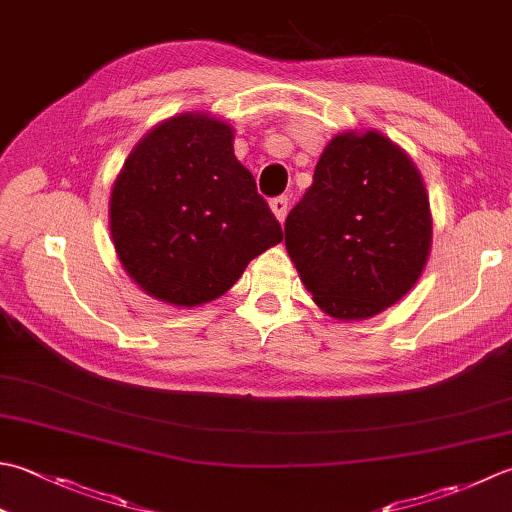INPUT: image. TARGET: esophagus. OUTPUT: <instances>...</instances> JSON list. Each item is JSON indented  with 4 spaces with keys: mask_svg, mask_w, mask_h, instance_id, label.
I'll return each mask as SVG.
<instances>
[{
    "mask_svg": "<svg viewBox=\"0 0 512 512\" xmlns=\"http://www.w3.org/2000/svg\"><path fill=\"white\" fill-rule=\"evenodd\" d=\"M288 204H290V202H288L286 195L275 197L273 202H270V210H273L279 222H284V219H286V215H288Z\"/></svg>",
    "mask_w": 512,
    "mask_h": 512,
    "instance_id": "1",
    "label": "esophagus"
}]
</instances>
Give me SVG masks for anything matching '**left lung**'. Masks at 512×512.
Masks as SVG:
<instances>
[{"label":"left lung","instance_id":"left-lung-1","mask_svg":"<svg viewBox=\"0 0 512 512\" xmlns=\"http://www.w3.org/2000/svg\"><path fill=\"white\" fill-rule=\"evenodd\" d=\"M284 235L315 304L342 322L368 319L399 302L428 262L433 217L424 179L377 130L339 133Z\"/></svg>","mask_w":512,"mask_h":512}]
</instances>
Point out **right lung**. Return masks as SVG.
<instances>
[{"mask_svg":"<svg viewBox=\"0 0 512 512\" xmlns=\"http://www.w3.org/2000/svg\"><path fill=\"white\" fill-rule=\"evenodd\" d=\"M235 130L206 113L164 119L130 150L110 193L119 262L150 297L213 302L282 226L233 153Z\"/></svg>","mask_w":512,"mask_h":512,"instance_id":"obj_1","label":"right lung"}]
</instances>
